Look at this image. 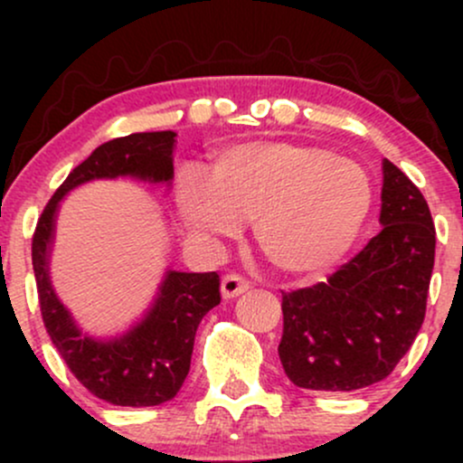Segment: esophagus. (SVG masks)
<instances>
[{
  "label": "esophagus",
  "mask_w": 463,
  "mask_h": 463,
  "mask_svg": "<svg viewBox=\"0 0 463 463\" xmlns=\"http://www.w3.org/2000/svg\"><path fill=\"white\" fill-rule=\"evenodd\" d=\"M250 289V283L243 276L239 274H226L224 279H222V296L224 298H237V296H241L243 291Z\"/></svg>",
  "instance_id": "esophagus-1"
}]
</instances>
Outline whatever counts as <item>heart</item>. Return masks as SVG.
<instances>
[{
  "label": "heart",
  "instance_id": "b5f03b06",
  "mask_svg": "<svg viewBox=\"0 0 463 463\" xmlns=\"http://www.w3.org/2000/svg\"><path fill=\"white\" fill-rule=\"evenodd\" d=\"M374 187L359 163L320 146L250 141L187 167L176 184L180 220L206 246L252 232L268 261L289 276L322 274L354 246Z\"/></svg>",
  "mask_w": 463,
  "mask_h": 463
}]
</instances>
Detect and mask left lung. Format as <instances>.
Wrapping results in <instances>:
<instances>
[{
    "instance_id": "1",
    "label": "left lung",
    "mask_w": 463,
    "mask_h": 463,
    "mask_svg": "<svg viewBox=\"0 0 463 463\" xmlns=\"http://www.w3.org/2000/svg\"><path fill=\"white\" fill-rule=\"evenodd\" d=\"M381 232L326 283L283 294L279 357L294 385L353 392L383 381L424 322L435 259L427 200L383 158Z\"/></svg>"
}]
</instances>
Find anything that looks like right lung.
Masks as SVG:
<instances>
[{"mask_svg":"<svg viewBox=\"0 0 463 463\" xmlns=\"http://www.w3.org/2000/svg\"><path fill=\"white\" fill-rule=\"evenodd\" d=\"M176 132H135L95 147L69 174L47 202L32 239V265L41 313L52 344L73 376L110 405L152 407L172 401L189 374L195 331L202 317L220 305L215 272L165 269L147 309L115 335L84 331L52 283V250L61 202L93 180L130 178L169 189L174 180Z\"/></svg>","mask_w":463,"mask_h":463,"instance_id":"1","label":"right lung"}]
</instances>
